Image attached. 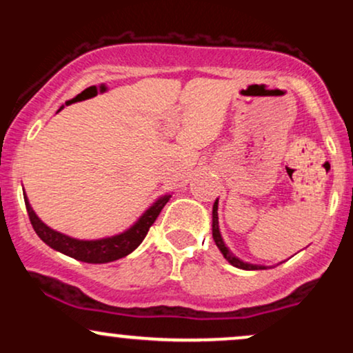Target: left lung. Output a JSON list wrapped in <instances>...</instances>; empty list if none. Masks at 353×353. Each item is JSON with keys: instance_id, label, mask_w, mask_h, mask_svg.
<instances>
[{"instance_id": "1", "label": "left lung", "mask_w": 353, "mask_h": 353, "mask_svg": "<svg viewBox=\"0 0 353 353\" xmlns=\"http://www.w3.org/2000/svg\"><path fill=\"white\" fill-rule=\"evenodd\" d=\"M217 204L219 202L216 201L214 202V208H212V237H214V242H216V245L219 247V250H221L222 255H224L225 261H229V264H232L234 267H239V269H244V270H259V269H267L264 265H252V264H245V262L239 261L236 255L230 254V250L228 249V245L224 244V241H222L221 237V232H219V217H217Z\"/></svg>"}]
</instances>
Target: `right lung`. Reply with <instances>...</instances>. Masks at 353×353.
Masks as SVG:
<instances>
[{
    "label": "right lung",
    "mask_w": 353,
    "mask_h": 353,
    "mask_svg": "<svg viewBox=\"0 0 353 353\" xmlns=\"http://www.w3.org/2000/svg\"><path fill=\"white\" fill-rule=\"evenodd\" d=\"M169 197L171 196H164L154 202L151 208L139 217V221L132 228L125 230V232L117 234V236L112 237L99 239V241H79V239H72L61 232H56V230L48 228L44 222L39 221V217L36 216L33 208L28 202L26 196H24V204H26L31 225H33L34 232L38 234L44 244H48L51 249L58 250L61 254L70 255L72 259H78L81 262H88V264H106V262H112L121 257H125V255L131 254L144 241V237L148 236L154 221L159 216L164 205L168 204Z\"/></svg>",
    "instance_id": "add662e5"
}]
</instances>
